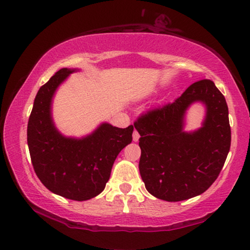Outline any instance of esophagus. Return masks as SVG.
Segmentation results:
<instances>
[{"mask_svg": "<svg viewBox=\"0 0 250 250\" xmlns=\"http://www.w3.org/2000/svg\"><path fill=\"white\" fill-rule=\"evenodd\" d=\"M139 139H140V134H139V132L137 130L133 131V141H139Z\"/></svg>", "mask_w": 250, "mask_h": 250, "instance_id": "obj_1", "label": "esophagus"}]
</instances>
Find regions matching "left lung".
<instances>
[{
  "label": "left lung",
  "instance_id": "obj_1",
  "mask_svg": "<svg viewBox=\"0 0 250 250\" xmlns=\"http://www.w3.org/2000/svg\"><path fill=\"white\" fill-rule=\"evenodd\" d=\"M207 107L203 126L185 133L184 115L193 102ZM140 133L139 170L146 188L167 202H179L204 193L217 179L230 147L228 107L209 79L192 83L179 98L147 110L134 121Z\"/></svg>",
  "mask_w": 250,
  "mask_h": 250
}]
</instances>
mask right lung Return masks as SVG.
<instances>
[{
    "instance_id": "add662e5",
    "label": "right lung",
    "mask_w": 250,
    "mask_h": 250,
    "mask_svg": "<svg viewBox=\"0 0 250 250\" xmlns=\"http://www.w3.org/2000/svg\"><path fill=\"white\" fill-rule=\"evenodd\" d=\"M76 69L62 68L40 88L27 125V145L36 175L46 188L74 201L100 194L118 154L132 141L133 125H99L83 139L66 138L55 128L50 113L57 87Z\"/></svg>"
}]
</instances>
